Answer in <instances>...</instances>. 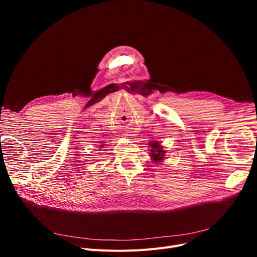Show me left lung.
Returning a JSON list of instances; mask_svg holds the SVG:
<instances>
[{"mask_svg": "<svg viewBox=\"0 0 257 257\" xmlns=\"http://www.w3.org/2000/svg\"><path fill=\"white\" fill-rule=\"evenodd\" d=\"M151 147V156L152 159L154 160V163H157V161H160L165 156V150H163V147L159 145L158 142H151L150 144Z\"/></svg>", "mask_w": 257, "mask_h": 257, "instance_id": "left-lung-1", "label": "left lung"}]
</instances>
